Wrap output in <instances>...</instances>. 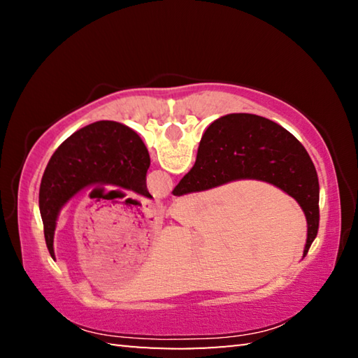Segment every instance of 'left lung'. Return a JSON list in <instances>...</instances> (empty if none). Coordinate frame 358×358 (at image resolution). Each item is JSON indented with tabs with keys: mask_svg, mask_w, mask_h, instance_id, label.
Wrapping results in <instances>:
<instances>
[{
	"mask_svg": "<svg viewBox=\"0 0 358 358\" xmlns=\"http://www.w3.org/2000/svg\"><path fill=\"white\" fill-rule=\"evenodd\" d=\"M148 150L128 126L117 121H96L78 129L59 145L41 180L39 210L50 256L57 220L66 203L93 185L120 186L150 197Z\"/></svg>",
	"mask_w": 358,
	"mask_h": 358,
	"instance_id": "8db88e82",
	"label": "left lung"
}]
</instances>
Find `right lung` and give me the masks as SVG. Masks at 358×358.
Masks as SVG:
<instances>
[{
  "instance_id": "1",
  "label": "right lung",
  "mask_w": 358,
  "mask_h": 358,
  "mask_svg": "<svg viewBox=\"0 0 358 358\" xmlns=\"http://www.w3.org/2000/svg\"><path fill=\"white\" fill-rule=\"evenodd\" d=\"M235 180H260L294 197L306 216V256L319 229V180L305 147L275 121L251 113H230L208 126L196 164L173 196L207 191Z\"/></svg>"
}]
</instances>
